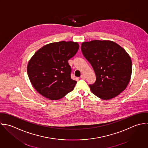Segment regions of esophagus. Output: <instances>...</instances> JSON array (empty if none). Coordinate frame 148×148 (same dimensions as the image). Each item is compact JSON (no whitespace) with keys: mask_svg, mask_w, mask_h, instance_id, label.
I'll return each instance as SVG.
<instances>
[{"mask_svg":"<svg viewBox=\"0 0 148 148\" xmlns=\"http://www.w3.org/2000/svg\"><path fill=\"white\" fill-rule=\"evenodd\" d=\"M80 77H81L82 79H86V76H85V75H82L81 76H80Z\"/></svg>","mask_w":148,"mask_h":148,"instance_id":"esophagus-1","label":"esophagus"}]
</instances>
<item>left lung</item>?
<instances>
[{"mask_svg":"<svg viewBox=\"0 0 148 148\" xmlns=\"http://www.w3.org/2000/svg\"><path fill=\"white\" fill-rule=\"evenodd\" d=\"M81 49L97 76L95 82L89 85L94 95L108 100L126 89L131 78L132 62L125 50L108 40L83 42Z\"/></svg>","mask_w":148,"mask_h":148,"instance_id":"1","label":"left lung"}]
</instances>
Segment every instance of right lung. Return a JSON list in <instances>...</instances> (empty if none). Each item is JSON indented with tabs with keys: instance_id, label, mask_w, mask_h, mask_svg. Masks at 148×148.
Here are the masks:
<instances>
[{
	"instance_id": "1",
	"label": "right lung",
	"mask_w": 148,
	"mask_h": 148,
	"mask_svg": "<svg viewBox=\"0 0 148 148\" xmlns=\"http://www.w3.org/2000/svg\"><path fill=\"white\" fill-rule=\"evenodd\" d=\"M77 42L60 41L44 46L30 60L27 72L36 91L50 100L63 98L75 88L68 60L79 49Z\"/></svg>"
}]
</instances>
